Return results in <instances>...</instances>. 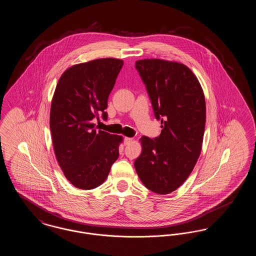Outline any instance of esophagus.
Wrapping results in <instances>:
<instances>
[{"mask_svg":"<svg viewBox=\"0 0 256 256\" xmlns=\"http://www.w3.org/2000/svg\"><path fill=\"white\" fill-rule=\"evenodd\" d=\"M132 142V138H130V137H124V145H128Z\"/></svg>","mask_w":256,"mask_h":256,"instance_id":"esophagus-1","label":"esophagus"}]
</instances>
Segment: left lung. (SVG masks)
Here are the masks:
<instances>
[{
	"instance_id": "left-lung-1",
	"label": "left lung",
	"mask_w": 256,
	"mask_h": 256,
	"mask_svg": "<svg viewBox=\"0 0 256 256\" xmlns=\"http://www.w3.org/2000/svg\"><path fill=\"white\" fill-rule=\"evenodd\" d=\"M161 134L143 136L141 156L134 161L146 188L169 194L182 184L200 156L206 128V100L198 78L185 65L162 60L136 61Z\"/></svg>"
}]
</instances>
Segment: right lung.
Wrapping results in <instances>:
<instances>
[{
    "instance_id": "right-lung-1",
    "label": "right lung",
    "mask_w": 256,
    "mask_h": 256,
    "mask_svg": "<svg viewBox=\"0 0 256 256\" xmlns=\"http://www.w3.org/2000/svg\"><path fill=\"white\" fill-rule=\"evenodd\" d=\"M124 62L102 58L72 66L58 80L50 106L54 154L66 178L80 189L106 180L119 158L122 136L97 130L93 121L108 120V100Z\"/></svg>"
}]
</instances>
